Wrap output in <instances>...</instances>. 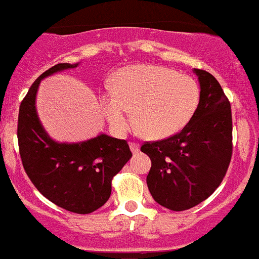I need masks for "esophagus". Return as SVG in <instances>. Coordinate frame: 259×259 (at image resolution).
Returning a JSON list of instances; mask_svg holds the SVG:
<instances>
[{"label":"esophagus","mask_w":259,"mask_h":259,"mask_svg":"<svg viewBox=\"0 0 259 259\" xmlns=\"http://www.w3.org/2000/svg\"><path fill=\"white\" fill-rule=\"evenodd\" d=\"M130 150H132L133 153H137L139 151V143H137V142H130Z\"/></svg>","instance_id":"obj_1"}]
</instances>
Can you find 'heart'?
I'll list each match as a JSON object with an SVG mask.
<instances>
[{
	"label": "heart",
	"mask_w": 259,
	"mask_h": 259,
	"mask_svg": "<svg viewBox=\"0 0 259 259\" xmlns=\"http://www.w3.org/2000/svg\"><path fill=\"white\" fill-rule=\"evenodd\" d=\"M200 103V86L188 74L160 66H130L115 73L112 92L101 104L109 125L118 134L135 124L144 135L161 139L176 134L191 120Z\"/></svg>",
	"instance_id": "1"
}]
</instances>
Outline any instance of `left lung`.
<instances>
[{
  "instance_id": "8db88e82",
  "label": "left lung",
  "mask_w": 259,
  "mask_h": 259,
  "mask_svg": "<svg viewBox=\"0 0 259 259\" xmlns=\"http://www.w3.org/2000/svg\"><path fill=\"white\" fill-rule=\"evenodd\" d=\"M193 71L200 82L195 115L177 134L141 147L152 162L147 186L153 200L174 211L208 199L222 183L232 156L230 101L213 74Z\"/></svg>"
}]
</instances>
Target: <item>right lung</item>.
<instances>
[{
	"instance_id": "add662e5",
	"label": "right lung",
	"mask_w": 259,
	"mask_h": 259,
	"mask_svg": "<svg viewBox=\"0 0 259 259\" xmlns=\"http://www.w3.org/2000/svg\"><path fill=\"white\" fill-rule=\"evenodd\" d=\"M77 66L59 63L32 83L19 107L18 144L28 178L46 199L72 213L89 214L106 204L113 177L133 153L126 141L106 134L72 144L58 143L46 134L34 106L39 81Z\"/></svg>"
}]
</instances>
